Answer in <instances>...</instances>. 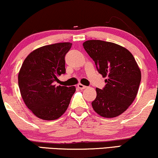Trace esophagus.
Listing matches in <instances>:
<instances>
[{"label": "esophagus", "instance_id": "34e87169", "mask_svg": "<svg viewBox=\"0 0 158 158\" xmlns=\"http://www.w3.org/2000/svg\"><path fill=\"white\" fill-rule=\"evenodd\" d=\"M77 87H78V88H79L80 89H81V90H84V89L87 88V86L83 85H82V84H81V83L77 84Z\"/></svg>", "mask_w": 158, "mask_h": 158}]
</instances>
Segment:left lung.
<instances>
[{
	"label": "left lung",
	"instance_id": "8db88e82",
	"mask_svg": "<svg viewBox=\"0 0 158 158\" xmlns=\"http://www.w3.org/2000/svg\"><path fill=\"white\" fill-rule=\"evenodd\" d=\"M83 45L98 73L107 77L106 86L96 88L93 110L107 118L120 115L134 101L140 83V70L133 56L125 48L103 40H87Z\"/></svg>",
	"mask_w": 158,
	"mask_h": 158
}]
</instances>
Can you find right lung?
Segmentation results:
<instances>
[{"label":"right lung","instance_id":"add662e5","mask_svg":"<svg viewBox=\"0 0 158 158\" xmlns=\"http://www.w3.org/2000/svg\"><path fill=\"white\" fill-rule=\"evenodd\" d=\"M70 43L45 45L31 52L18 73V85L25 104L42 120H53L67 110L75 86H56L58 77L65 73V56Z\"/></svg>","mask_w":158,"mask_h":158}]
</instances>
